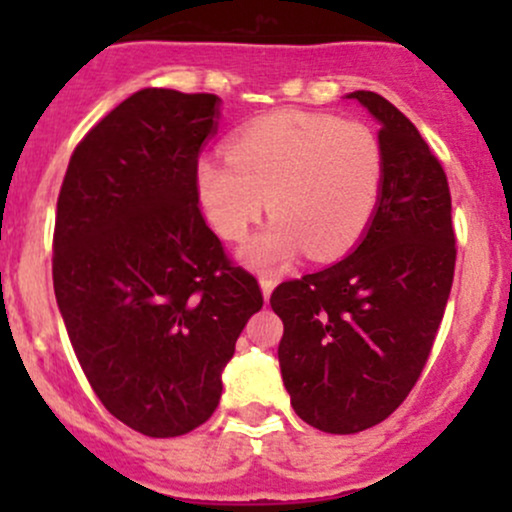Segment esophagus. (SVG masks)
Returning <instances> with one entry per match:
<instances>
[{
	"mask_svg": "<svg viewBox=\"0 0 512 512\" xmlns=\"http://www.w3.org/2000/svg\"><path fill=\"white\" fill-rule=\"evenodd\" d=\"M275 285H277V280L272 275H262L260 277V287H262V294H265V299L270 297L272 289H275Z\"/></svg>",
	"mask_w": 512,
	"mask_h": 512,
	"instance_id": "obj_1",
	"label": "esophagus"
}]
</instances>
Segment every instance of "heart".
<instances>
[{
	"label": "heart",
	"mask_w": 512,
	"mask_h": 512,
	"mask_svg": "<svg viewBox=\"0 0 512 512\" xmlns=\"http://www.w3.org/2000/svg\"><path fill=\"white\" fill-rule=\"evenodd\" d=\"M386 156L366 123L329 113L277 111L242 126L230 156L195 163V195L227 242L267 210L275 220L242 250L250 265L275 267L302 250L337 260L364 237L379 208Z\"/></svg>",
	"instance_id": "obj_1"
}]
</instances>
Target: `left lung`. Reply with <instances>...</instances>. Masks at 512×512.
<instances>
[{"label": "left lung", "instance_id": "left-lung-1", "mask_svg": "<svg viewBox=\"0 0 512 512\" xmlns=\"http://www.w3.org/2000/svg\"><path fill=\"white\" fill-rule=\"evenodd\" d=\"M381 123L386 178L356 250L282 282L280 369L292 409L324 433H359L414 389L446 312L456 270L451 190L441 160L384 96L354 91Z\"/></svg>", "mask_w": 512, "mask_h": 512}]
</instances>
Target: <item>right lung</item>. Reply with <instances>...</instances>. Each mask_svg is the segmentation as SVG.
Instances as JSON below:
<instances>
[{"label": "right lung", "instance_id": "right-lung-1", "mask_svg": "<svg viewBox=\"0 0 512 512\" xmlns=\"http://www.w3.org/2000/svg\"><path fill=\"white\" fill-rule=\"evenodd\" d=\"M218 96L143 89L74 148L56 200L54 292L91 389L133 431L173 438L218 409L262 309L195 195Z\"/></svg>", "mask_w": 512, "mask_h": 512}]
</instances>
